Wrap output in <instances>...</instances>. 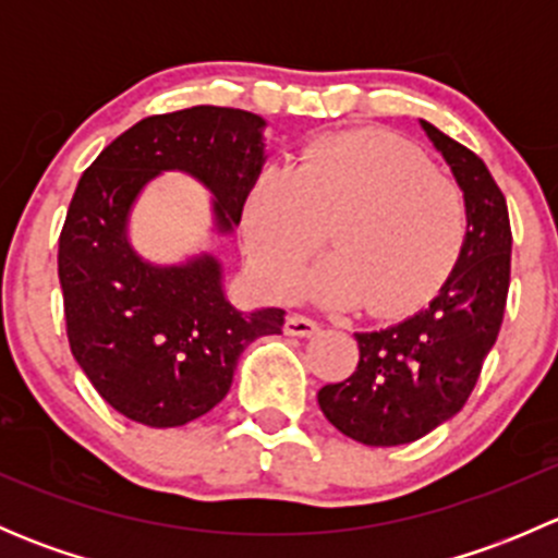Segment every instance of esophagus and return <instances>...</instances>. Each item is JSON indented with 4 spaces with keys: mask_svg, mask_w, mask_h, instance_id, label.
Segmentation results:
<instances>
[{
    "mask_svg": "<svg viewBox=\"0 0 558 558\" xmlns=\"http://www.w3.org/2000/svg\"><path fill=\"white\" fill-rule=\"evenodd\" d=\"M283 329H286V335H291V337H311L320 329V324H318V320L307 318V315L294 313V315H289V318H286Z\"/></svg>",
    "mask_w": 558,
    "mask_h": 558,
    "instance_id": "34e87169",
    "label": "esophagus"
}]
</instances>
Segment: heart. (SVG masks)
Wrapping results in <instances>:
<instances>
[{"instance_id": "1", "label": "heart", "mask_w": 558, "mask_h": 558, "mask_svg": "<svg viewBox=\"0 0 558 558\" xmlns=\"http://www.w3.org/2000/svg\"><path fill=\"white\" fill-rule=\"evenodd\" d=\"M466 227L459 185L380 132L307 145L289 170L258 174L243 207L247 253L272 294H291L329 229L335 253L307 291L324 305H364L375 318L424 305L453 272Z\"/></svg>"}]
</instances>
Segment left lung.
<instances>
[{"instance_id": "obj_1", "label": "left lung", "mask_w": 558, "mask_h": 558, "mask_svg": "<svg viewBox=\"0 0 558 558\" xmlns=\"http://www.w3.org/2000/svg\"><path fill=\"white\" fill-rule=\"evenodd\" d=\"M424 132L466 202V243L429 307L399 324L356 331V373L318 391L329 424L364 446H404L453 418L497 342L510 289L508 202L492 172L429 121Z\"/></svg>"}]
</instances>
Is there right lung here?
I'll list each match as a JSON object with an SVG mask.
<instances>
[{
	"label": "right lung",
	"mask_w": 558,
	"mask_h": 558,
	"mask_svg": "<svg viewBox=\"0 0 558 558\" xmlns=\"http://www.w3.org/2000/svg\"><path fill=\"white\" fill-rule=\"evenodd\" d=\"M262 129V116L213 105L143 118L77 183L59 238L66 337L99 397L137 424L167 429L210 413L240 353L283 331L280 307L229 305L218 258L159 267L126 234L140 191L167 170L205 183L218 232H232L264 165Z\"/></svg>",
	"instance_id": "right-lung-1"
}]
</instances>
